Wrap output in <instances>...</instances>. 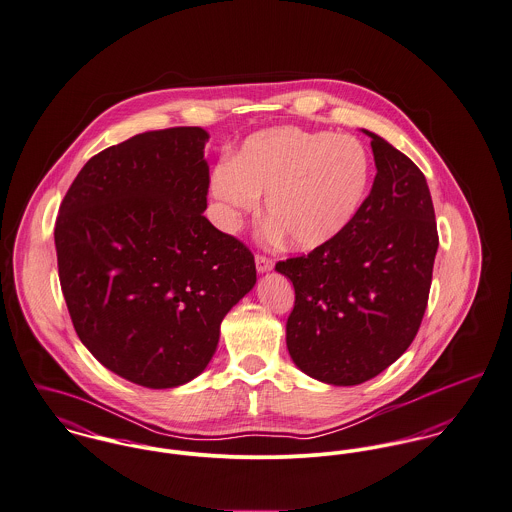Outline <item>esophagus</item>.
<instances>
[{
    "label": "esophagus",
    "instance_id": "34e87169",
    "mask_svg": "<svg viewBox=\"0 0 512 512\" xmlns=\"http://www.w3.org/2000/svg\"><path fill=\"white\" fill-rule=\"evenodd\" d=\"M255 265H257V271L259 273H267L273 269V259L267 257V255H255Z\"/></svg>",
    "mask_w": 512,
    "mask_h": 512
}]
</instances>
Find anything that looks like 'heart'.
Returning a JSON list of instances; mask_svg holds the SVG:
<instances>
[{"mask_svg":"<svg viewBox=\"0 0 512 512\" xmlns=\"http://www.w3.org/2000/svg\"><path fill=\"white\" fill-rule=\"evenodd\" d=\"M369 180L371 161L359 139L286 125L245 139L233 161L212 171L210 190L229 228L257 212L267 194V218L294 249L308 251L355 220Z\"/></svg>","mask_w":512,"mask_h":512,"instance_id":"1","label":"heart"}]
</instances>
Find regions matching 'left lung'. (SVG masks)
I'll list each match as a JSON object with an SVG mask.
<instances>
[{
  "label": "left lung",
  "instance_id": "1",
  "mask_svg": "<svg viewBox=\"0 0 512 512\" xmlns=\"http://www.w3.org/2000/svg\"><path fill=\"white\" fill-rule=\"evenodd\" d=\"M363 133L377 174L355 220L334 241L275 267L294 286L292 361L338 387L377 377L416 338L440 243L422 171L383 137Z\"/></svg>",
  "mask_w": 512,
  "mask_h": 512
}]
</instances>
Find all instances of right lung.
<instances>
[{"label": "right lung", "instance_id": "right-lung-1", "mask_svg": "<svg viewBox=\"0 0 512 512\" xmlns=\"http://www.w3.org/2000/svg\"><path fill=\"white\" fill-rule=\"evenodd\" d=\"M202 127L139 133L94 155L55 226L74 330L115 375L172 389L210 363L224 316L257 283L253 253L214 228Z\"/></svg>", "mask_w": 512, "mask_h": 512}]
</instances>
